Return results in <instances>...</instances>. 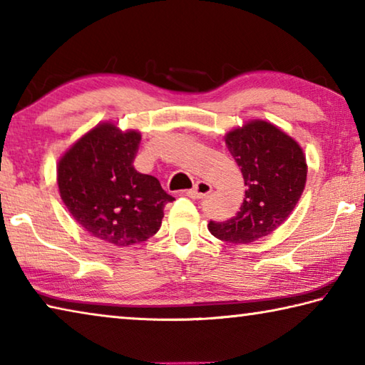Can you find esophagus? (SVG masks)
Masks as SVG:
<instances>
[{
	"instance_id": "1",
	"label": "esophagus",
	"mask_w": 365,
	"mask_h": 365,
	"mask_svg": "<svg viewBox=\"0 0 365 365\" xmlns=\"http://www.w3.org/2000/svg\"><path fill=\"white\" fill-rule=\"evenodd\" d=\"M212 191V185L209 182H205V180H200L195 183V187L191 190H187L185 191V195H187L188 197H205L206 195H209Z\"/></svg>"
}]
</instances>
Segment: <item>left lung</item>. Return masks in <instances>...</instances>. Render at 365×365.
<instances>
[{
	"mask_svg": "<svg viewBox=\"0 0 365 365\" xmlns=\"http://www.w3.org/2000/svg\"><path fill=\"white\" fill-rule=\"evenodd\" d=\"M228 151L245 178V200L237 215L209 222L215 238L248 245L267 237L298 205L307 177L306 156L298 141L267 120H250L225 135Z\"/></svg>",
	"mask_w": 365,
	"mask_h": 365,
	"instance_id": "8db88e82",
	"label": "left lung"
}]
</instances>
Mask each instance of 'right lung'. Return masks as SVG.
Listing matches in <instances>:
<instances>
[{"mask_svg":"<svg viewBox=\"0 0 365 365\" xmlns=\"http://www.w3.org/2000/svg\"><path fill=\"white\" fill-rule=\"evenodd\" d=\"M141 135L101 122L78 138L58 163L61 200L91 237L130 246L156 235L164 206L175 197L156 177L133 168Z\"/></svg>","mask_w":365,"mask_h":365,"instance_id":"right-lung-1","label":"right lung"}]
</instances>
